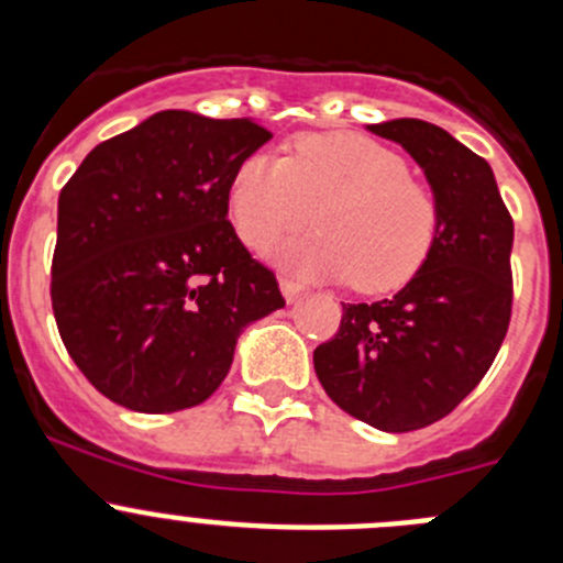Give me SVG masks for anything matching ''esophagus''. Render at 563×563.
<instances>
[{
	"label": "esophagus",
	"mask_w": 563,
	"mask_h": 563,
	"mask_svg": "<svg viewBox=\"0 0 563 563\" xmlns=\"http://www.w3.org/2000/svg\"><path fill=\"white\" fill-rule=\"evenodd\" d=\"M280 291L288 302H297L305 294V286L299 280H294V277H280Z\"/></svg>",
	"instance_id": "34e87169"
}]
</instances>
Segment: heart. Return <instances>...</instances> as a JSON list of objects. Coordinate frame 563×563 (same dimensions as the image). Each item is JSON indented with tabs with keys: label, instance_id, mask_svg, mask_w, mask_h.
Wrapping results in <instances>:
<instances>
[{
	"label": "heart",
	"instance_id": "b5f03b06",
	"mask_svg": "<svg viewBox=\"0 0 563 563\" xmlns=\"http://www.w3.org/2000/svg\"><path fill=\"white\" fill-rule=\"evenodd\" d=\"M406 157L360 133H308L283 157L253 152L229 185V214L255 253L310 225L280 261L299 275L351 280L365 294L406 286L439 234V201Z\"/></svg>",
	"mask_w": 563,
	"mask_h": 563
}]
</instances>
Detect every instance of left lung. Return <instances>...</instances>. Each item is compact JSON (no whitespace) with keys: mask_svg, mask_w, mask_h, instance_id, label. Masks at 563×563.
Masks as SVG:
<instances>
[{"mask_svg":"<svg viewBox=\"0 0 563 563\" xmlns=\"http://www.w3.org/2000/svg\"><path fill=\"white\" fill-rule=\"evenodd\" d=\"M422 166L439 234L391 299L343 305L313 351L316 376L351 417L387 433L428 428L485 378L512 318V214L485 157L422 119L371 124Z\"/></svg>","mask_w":563,"mask_h":563,"instance_id":"left-lung-1","label":"left lung"}]
</instances>
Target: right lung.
Wrapping results in <instances>:
<instances>
[{"label": "right lung", "mask_w": 563, "mask_h": 563, "mask_svg": "<svg viewBox=\"0 0 563 563\" xmlns=\"http://www.w3.org/2000/svg\"><path fill=\"white\" fill-rule=\"evenodd\" d=\"M269 139L253 119L161 111L95 146L62 187L51 305L108 400L198 406L229 376L242 329L286 305L229 223L231 176Z\"/></svg>", "instance_id": "add662e5"}]
</instances>
